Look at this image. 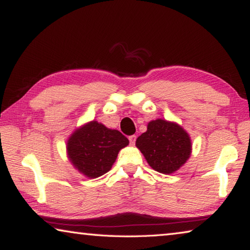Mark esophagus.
<instances>
[{
  "label": "esophagus",
  "mask_w": 250,
  "mask_h": 250,
  "mask_svg": "<svg viewBox=\"0 0 250 250\" xmlns=\"http://www.w3.org/2000/svg\"><path fill=\"white\" fill-rule=\"evenodd\" d=\"M135 140H137V137H135V135H130V137H129V141H130V145H131V146H134Z\"/></svg>",
  "instance_id": "1"
}]
</instances>
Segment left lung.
Masks as SVG:
<instances>
[{
	"instance_id": "1",
	"label": "left lung",
	"mask_w": 250,
	"mask_h": 250,
	"mask_svg": "<svg viewBox=\"0 0 250 250\" xmlns=\"http://www.w3.org/2000/svg\"><path fill=\"white\" fill-rule=\"evenodd\" d=\"M135 146L149 166L163 174L179 170L192 152L188 132L177 124L162 119L150 121L147 130L137 139Z\"/></svg>"
}]
</instances>
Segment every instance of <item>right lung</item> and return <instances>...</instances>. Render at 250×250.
<instances>
[{
	"mask_svg": "<svg viewBox=\"0 0 250 250\" xmlns=\"http://www.w3.org/2000/svg\"><path fill=\"white\" fill-rule=\"evenodd\" d=\"M128 145L129 140L120 131L91 121L70 135L67 141V153L80 173L96 179L111 168L119 151Z\"/></svg>",
	"mask_w": 250,
	"mask_h": 250,
	"instance_id": "right-lung-1",
	"label": "right lung"
}]
</instances>
